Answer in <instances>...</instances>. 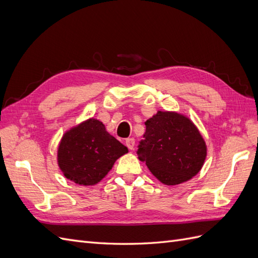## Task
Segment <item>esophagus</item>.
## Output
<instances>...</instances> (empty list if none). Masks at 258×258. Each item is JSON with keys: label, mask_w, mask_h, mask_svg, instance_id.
Masks as SVG:
<instances>
[{"label": "esophagus", "mask_w": 258, "mask_h": 258, "mask_svg": "<svg viewBox=\"0 0 258 258\" xmlns=\"http://www.w3.org/2000/svg\"><path fill=\"white\" fill-rule=\"evenodd\" d=\"M135 139H132V138H128V139H126V145H127V147L129 148V150H134L135 148Z\"/></svg>", "instance_id": "esophagus-1"}]
</instances>
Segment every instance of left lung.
I'll list each match as a JSON object with an SVG mask.
<instances>
[{"label":"left lung","mask_w":258,"mask_h":258,"mask_svg":"<svg viewBox=\"0 0 258 258\" xmlns=\"http://www.w3.org/2000/svg\"><path fill=\"white\" fill-rule=\"evenodd\" d=\"M146 130L139 144V159L166 185L188 181L204 166L207 146L196 126L187 117L161 112L145 121Z\"/></svg>","instance_id":"8db88e82"}]
</instances>
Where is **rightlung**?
Instances as JSON below:
<instances>
[{
    "label": "right lung",
    "mask_w": 258,
    "mask_h": 258,
    "mask_svg": "<svg viewBox=\"0 0 258 258\" xmlns=\"http://www.w3.org/2000/svg\"><path fill=\"white\" fill-rule=\"evenodd\" d=\"M128 153L98 119L90 118L67 131L58 148V165L64 176L80 185H95L120 156Z\"/></svg>",
    "instance_id": "1"
}]
</instances>
